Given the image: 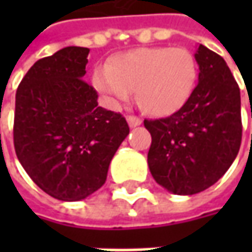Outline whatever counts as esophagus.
Returning <instances> with one entry per match:
<instances>
[{
  "label": "esophagus",
  "mask_w": 252,
  "mask_h": 252,
  "mask_svg": "<svg viewBox=\"0 0 252 252\" xmlns=\"http://www.w3.org/2000/svg\"><path fill=\"white\" fill-rule=\"evenodd\" d=\"M141 122L143 121H141L140 118H137V116H133V115H129V116H127V123H129V126H130V127L140 126Z\"/></svg>",
  "instance_id": "34e87169"
}]
</instances>
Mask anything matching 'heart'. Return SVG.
Instances as JSON below:
<instances>
[{
  "mask_svg": "<svg viewBox=\"0 0 252 252\" xmlns=\"http://www.w3.org/2000/svg\"><path fill=\"white\" fill-rule=\"evenodd\" d=\"M196 75L195 57L187 49L143 47L116 56L94 73L92 83L113 105L127 101L136 90L143 111L167 116L188 101Z\"/></svg>",
  "mask_w": 252,
  "mask_h": 252,
  "instance_id": "1",
  "label": "heart"
}]
</instances>
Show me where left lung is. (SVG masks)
<instances>
[{
    "label": "left lung",
    "instance_id": "8db88e82",
    "mask_svg": "<svg viewBox=\"0 0 252 252\" xmlns=\"http://www.w3.org/2000/svg\"><path fill=\"white\" fill-rule=\"evenodd\" d=\"M199 81L168 118L144 121L153 178L175 195L199 193L221 178L241 144L240 88L224 59L199 44Z\"/></svg>",
    "mask_w": 252,
    "mask_h": 252
}]
</instances>
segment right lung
Returning <instances> with one entry per match:
<instances>
[{"label":"right lung","mask_w":252,"mask_h":252,"mask_svg":"<svg viewBox=\"0 0 252 252\" xmlns=\"http://www.w3.org/2000/svg\"><path fill=\"white\" fill-rule=\"evenodd\" d=\"M90 49L68 46L37 60L16 90L14 146L28 175L47 195L75 202L106 181L129 126L98 105L84 81Z\"/></svg>","instance_id":"add662e5"}]
</instances>
